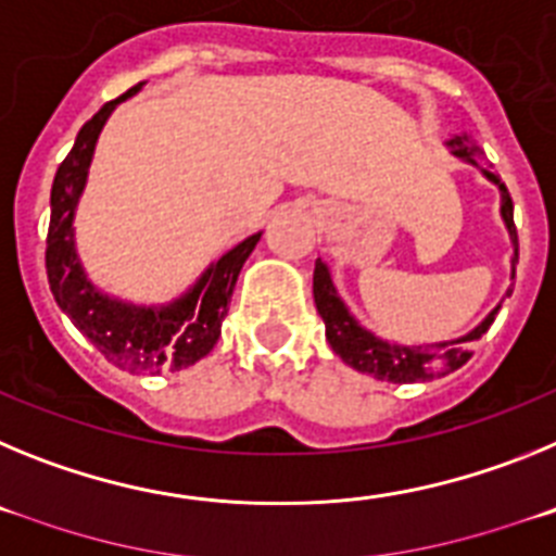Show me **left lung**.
Wrapping results in <instances>:
<instances>
[{
	"label": "left lung",
	"mask_w": 556,
	"mask_h": 556,
	"mask_svg": "<svg viewBox=\"0 0 556 556\" xmlns=\"http://www.w3.org/2000/svg\"><path fill=\"white\" fill-rule=\"evenodd\" d=\"M445 144H448L451 155H456V159L465 161V164L479 166L481 175H484L490 184L498 186L501 219H504V225H507L509 230V239H513L515 264L518 262V230H515L513 223V198H509L507 186L501 184V178L493 172V166L488 164L484 150H481L479 144H473L468 136H454V139H448ZM507 294L513 292L507 289ZM314 303H317V312H320L323 323H326V339L328 345L333 348V353H337L345 365H351L353 370L376 376L378 381H392V384L429 381V378L434 376H448V372L459 370V367L470 358V345L493 326L495 314H498L501 308L495 306L473 331L465 333V337L459 339H451V342H437V345H397V342H387V339L376 337L372 331L358 326L356 317L348 312L345 301L339 298L337 287H333L328 264L320 262V258L314 264Z\"/></svg>",
	"instance_id": "obj_1"
}]
</instances>
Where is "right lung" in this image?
I'll list each match as a JSON object with an SVG mask.
<instances>
[{"mask_svg": "<svg viewBox=\"0 0 556 556\" xmlns=\"http://www.w3.org/2000/svg\"><path fill=\"white\" fill-rule=\"evenodd\" d=\"M144 83L132 86L127 94L105 102L100 111L80 127L75 147L55 172L52 184V217L47 233V278L55 303L68 320L80 328L83 337L102 356L127 372L184 370L217 345L223 320L228 314L236 278L242 273L248 255L262 239V230L217 258L198 283L166 306H136L119 298L100 292L88 281L80 255L75 248V211L86 189L88 166L94 159V147L113 108L132 97Z\"/></svg>", "mask_w": 556, "mask_h": 556, "instance_id": "add662e5", "label": "right lung"}]
</instances>
